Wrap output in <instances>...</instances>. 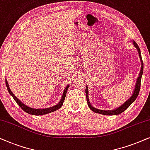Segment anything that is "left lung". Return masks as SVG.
<instances>
[{"label": "left lung", "mask_w": 150, "mask_h": 150, "mask_svg": "<svg viewBox=\"0 0 150 150\" xmlns=\"http://www.w3.org/2000/svg\"><path fill=\"white\" fill-rule=\"evenodd\" d=\"M133 45H134V47L137 48V49L139 51V57H140V59L141 62V71L140 73H139V77H138L137 81V83H136V86L134 88V93L132 95V97L129 98L128 100L123 103V105H121L120 107H119L118 108L113 110H99L93 107L91 105V103L89 102V99H88V88L86 87V99H87V103L88 105L91 110L94 112L96 113H99V114H101V115H119V114L122 113L123 111H125L127 108H128L129 105H130L134 101H135V99H137V97L139 95V91H140V88H141V77H142L143 75V62L142 60V57H141V51L140 49H139V46L137 44L136 42L134 41L133 42Z\"/></svg>", "instance_id": "left-lung-1"}]
</instances>
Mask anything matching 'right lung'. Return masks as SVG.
I'll return each mask as SVG.
<instances>
[{
	"label": "right lung",
	"mask_w": 150,
	"mask_h": 150,
	"mask_svg": "<svg viewBox=\"0 0 150 150\" xmlns=\"http://www.w3.org/2000/svg\"><path fill=\"white\" fill-rule=\"evenodd\" d=\"M5 83H6V86H7V90H8V91H9V94L11 96H12L13 98L14 99V100L16 101V102L18 103V105L19 106L21 107V108L23 109L24 111L26 112H27V113L30 114V115H45V114H48V113L52 112H54L55 110H58V109L60 108L62 106L64 101L65 97H66V95H67V90H68V88H69V85H68L66 87V88L64 89V93H63L62 97V98H61V100H60V101H59L58 103H57V105H54V106H53V107L49 108H45V109H34V108H31L27 106V105L24 104L23 102H21V101H20L19 99H18L17 97H16L14 95H13L12 92L11 91V90H10L9 87V85H8V83H7V80H5Z\"/></svg>",
	"instance_id": "obj_1"
}]
</instances>
